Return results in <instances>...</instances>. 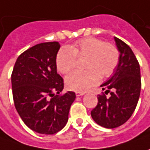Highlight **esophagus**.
<instances>
[{"instance_id": "34e87169", "label": "esophagus", "mask_w": 150, "mask_h": 150, "mask_svg": "<svg viewBox=\"0 0 150 150\" xmlns=\"http://www.w3.org/2000/svg\"><path fill=\"white\" fill-rule=\"evenodd\" d=\"M85 94V93L83 92H76V96L77 97H80V96H83Z\"/></svg>"}]
</instances>
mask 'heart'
I'll return each mask as SVG.
<instances>
[{
	"instance_id": "1",
	"label": "heart",
	"mask_w": 150,
	"mask_h": 150,
	"mask_svg": "<svg viewBox=\"0 0 150 150\" xmlns=\"http://www.w3.org/2000/svg\"><path fill=\"white\" fill-rule=\"evenodd\" d=\"M77 57H88L85 65L88 70L74 71L65 79L67 87L77 92H84L98 84L101 77H110L119 62V52L115 45L98 38H86L58 52L56 57L57 70L64 74L70 72L76 66Z\"/></svg>"
}]
</instances>
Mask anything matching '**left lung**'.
<instances>
[{"label": "left lung", "mask_w": 150, "mask_h": 150, "mask_svg": "<svg viewBox=\"0 0 150 150\" xmlns=\"http://www.w3.org/2000/svg\"><path fill=\"white\" fill-rule=\"evenodd\" d=\"M119 52V62L113 75L100 87L107 98L98 95V103L91 116L98 125L114 129L129 120L134 112L141 90L140 67L135 55L122 40L114 38Z\"/></svg>", "instance_id": "obj_1"}]
</instances>
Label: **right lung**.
I'll return each mask as SVG.
<instances>
[{
	"label": "right lung",
	"mask_w": 150,
	"mask_h": 150,
	"mask_svg": "<svg viewBox=\"0 0 150 150\" xmlns=\"http://www.w3.org/2000/svg\"><path fill=\"white\" fill-rule=\"evenodd\" d=\"M59 49L57 42L33 46L18 57L11 73L16 111L28 128L42 134H54L64 128L76 98L70 91L58 95L63 89L56 65Z\"/></svg>",
	"instance_id": "add662e5"
}]
</instances>
